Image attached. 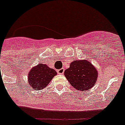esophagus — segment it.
Masks as SVG:
<instances>
[{
    "label": "esophagus",
    "mask_w": 125,
    "mask_h": 125,
    "mask_svg": "<svg viewBox=\"0 0 125 125\" xmlns=\"http://www.w3.org/2000/svg\"><path fill=\"white\" fill-rule=\"evenodd\" d=\"M64 72V69L63 68H61V69H59V70H57V73L58 74H63Z\"/></svg>",
    "instance_id": "esophagus-1"
}]
</instances>
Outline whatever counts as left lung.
Listing matches in <instances>:
<instances>
[{"label":"left lung","mask_w":125,"mask_h":125,"mask_svg":"<svg viewBox=\"0 0 125 125\" xmlns=\"http://www.w3.org/2000/svg\"><path fill=\"white\" fill-rule=\"evenodd\" d=\"M70 84L78 90H88L95 84L97 71L92 64L86 60L74 61L64 71Z\"/></svg>","instance_id":"8db88e82"}]
</instances>
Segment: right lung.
Here are the masks:
<instances>
[{
	"instance_id": "1",
	"label": "right lung",
	"mask_w": 125,
	"mask_h": 125,
	"mask_svg": "<svg viewBox=\"0 0 125 125\" xmlns=\"http://www.w3.org/2000/svg\"><path fill=\"white\" fill-rule=\"evenodd\" d=\"M57 75L54 69L45 64H38L30 70L28 75V83L33 89L42 90L47 86L52 78Z\"/></svg>"
}]
</instances>
